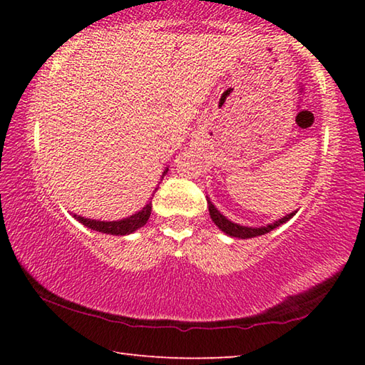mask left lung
I'll return each instance as SVG.
<instances>
[{
  "instance_id": "1",
  "label": "left lung",
  "mask_w": 365,
  "mask_h": 365,
  "mask_svg": "<svg viewBox=\"0 0 365 365\" xmlns=\"http://www.w3.org/2000/svg\"><path fill=\"white\" fill-rule=\"evenodd\" d=\"M207 206H209V215H211V219L215 225H217L222 232H224L225 235H228V237L232 238H242V240H246V238H255V237H261V235H265L274 230V228L280 227L282 224H285V222H288L289 219L293 217L294 212H289L287 214L285 217H282L279 220L272 222V224H267L264 227H246V225H240V224H235V222L228 220L224 214H222L217 207H215L212 205L211 197L207 196Z\"/></svg>"
}]
</instances>
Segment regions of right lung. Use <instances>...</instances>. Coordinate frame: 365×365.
I'll list each match as a JSON object with an SVG mask.
<instances>
[{
  "instance_id": "1",
  "label": "right lung",
  "mask_w": 365,
  "mask_h": 365,
  "mask_svg": "<svg viewBox=\"0 0 365 365\" xmlns=\"http://www.w3.org/2000/svg\"><path fill=\"white\" fill-rule=\"evenodd\" d=\"M168 170H169V168L164 169L163 177H160V178H164V175L168 174ZM156 190H154V191H156ZM153 196H154V193H153ZM151 200H153V197H151ZM151 207H153V205L150 201L145 207H141L138 212H135L132 215H128V217L119 219V220H96V219L82 217V215H77V214H72V215L80 222V224H83L85 227L91 228V230L108 233V235H115V237H119V235H130L133 232H137L138 228L143 227L148 222V219H150Z\"/></svg>"
}]
</instances>
